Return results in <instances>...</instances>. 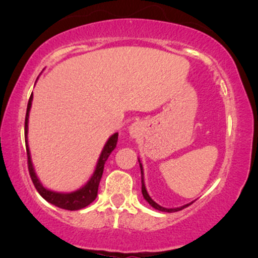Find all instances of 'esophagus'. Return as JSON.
<instances>
[{
	"label": "esophagus",
	"instance_id": "esophagus-1",
	"mask_svg": "<svg viewBox=\"0 0 258 258\" xmlns=\"http://www.w3.org/2000/svg\"><path fill=\"white\" fill-rule=\"evenodd\" d=\"M130 136L133 138H137L142 132V123L141 122H133L131 126H130Z\"/></svg>",
	"mask_w": 258,
	"mask_h": 258
}]
</instances>
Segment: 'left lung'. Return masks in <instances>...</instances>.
Here are the masks:
<instances>
[{
	"instance_id": "obj_1",
	"label": "left lung",
	"mask_w": 258,
	"mask_h": 258,
	"mask_svg": "<svg viewBox=\"0 0 258 258\" xmlns=\"http://www.w3.org/2000/svg\"><path fill=\"white\" fill-rule=\"evenodd\" d=\"M138 162H139V167H141V174H142V194H143V198L148 201V203H149L150 206H153L155 210H159V211H162V212H176V211H179V210L184 209V207H186V206H189L190 204H193V201H191V203L185 204V205L179 206V207H174V209H166V207H162V206H160L159 204H156L155 201H154L152 198H150V195L148 194L147 188H146V183H144L143 166H142V162H141V160H139V159H138Z\"/></svg>"
}]
</instances>
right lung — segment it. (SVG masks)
Masks as SVG:
<instances>
[{
  "label": "right lung",
  "mask_w": 258,
  "mask_h": 258,
  "mask_svg": "<svg viewBox=\"0 0 258 258\" xmlns=\"http://www.w3.org/2000/svg\"><path fill=\"white\" fill-rule=\"evenodd\" d=\"M31 102H32V94L30 96L28 103V109H26V115H25V144H26V154H28V167H29V173H30L31 180L34 183L36 190L40 193L41 197L44 200L48 201L52 205L59 207V209L69 210V211H76V210H81L84 207L88 206L92 201L97 198L98 194V186L100 178H102L103 170H104L105 161L108 160L109 155H110L112 150L115 149L117 143V136L119 133H114V135L109 137L106 141L104 148H103L102 153H100L98 161H97L96 168H94V172L91 176V178L87 180L85 185H82L81 188L78 190L72 191V193H59V191H53L51 189H47L42 183L40 182L38 177L35 172L34 165L31 161V155H30V149H29L28 144V123H29V112L31 109Z\"/></svg>",
  "instance_id": "obj_1"
}]
</instances>
